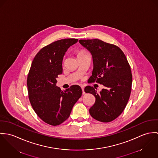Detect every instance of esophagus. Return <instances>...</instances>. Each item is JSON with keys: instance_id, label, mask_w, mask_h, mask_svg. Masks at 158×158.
Listing matches in <instances>:
<instances>
[{"instance_id": "obj_1", "label": "esophagus", "mask_w": 158, "mask_h": 158, "mask_svg": "<svg viewBox=\"0 0 158 158\" xmlns=\"http://www.w3.org/2000/svg\"><path fill=\"white\" fill-rule=\"evenodd\" d=\"M81 89H82V94H85V91H84V86L82 85V86H81Z\"/></svg>"}]
</instances>
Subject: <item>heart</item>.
<instances>
[{
	"label": "heart",
	"mask_w": 158,
	"mask_h": 158,
	"mask_svg": "<svg viewBox=\"0 0 158 158\" xmlns=\"http://www.w3.org/2000/svg\"><path fill=\"white\" fill-rule=\"evenodd\" d=\"M87 53V52H85V51H80V52H79L78 53H77V56L81 55V54H85V53Z\"/></svg>",
	"instance_id": "1"
}]
</instances>
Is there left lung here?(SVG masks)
I'll return each mask as SVG.
<instances>
[{"label":"left lung","mask_w":158,"mask_h":158,"mask_svg":"<svg viewBox=\"0 0 158 158\" xmlns=\"http://www.w3.org/2000/svg\"><path fill=\"white\" fill-rule=\"evenodd\" d=\"M79 42L93 57V70L88 82L96 81L105 87L99 93L93 87L85 88V93L96 98L89 114L100 122H111L123 113L130 96L132 74L130 65L123 51L114 45L99 39Z\"/></svg>","instance_id":"1"}]
</instances>
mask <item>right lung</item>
<instances>
[{
    "mask_svg": "<svg viewBox=\"0 0 158 158\" xmlns=\"http://www.w3.org/2000/svg\"><path fill=\"white\" fill-rule=\"evenodd\" d=\"M78 39H61L42 48L35 55L27 78L28 97L33 110L45 123L56 126L66 121L82 91L77 85L61 90L56 85L62 73L64 56Z\"/></svg>",
    "mask_w": 158,
    "mask_h": 158,
    "instance_id": "obj_1",
    "label": "right lung"
}]
</instances>
